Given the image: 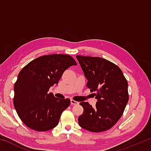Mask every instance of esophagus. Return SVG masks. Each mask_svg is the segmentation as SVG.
I'll use <instances>...</instances> for the list:
<instances>
[{
  "instance_id": "esophagus-1",
  "label": "esophagus",
  "mask_w": 151,
  "mask_h": 151,
  "mask_svg": "<svg viewBox=\"0 0 151 151\" xmlns=\"http://www.w3.org/2000/svg\"><path fill=\"white\" fill-rule=\"evenodd\" d=\"M70 104H73V105H75V104H78V102L75 101V100H73V99H71V100H70Z\"/></svg>"
}]
</instances>
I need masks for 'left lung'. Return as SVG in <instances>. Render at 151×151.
Wrapping results in <instances>:
<instances>
[{
	"instance_id": "1",
	"label": "left lung",
	"mask_w": 151,
	"mask_h": 151,
	"mask_svg": "<svg viewBox=\"0 0 151 151\" xmlns=\"http://www.w3.org/2000/svg\"><path fill=\"white\" fill-rule=\"evenodd\" d=\"M87 79L86 86L97 99L95 107L81 102L83 113L78 118L80 126L87 131L100 132L115 124L129 101L128 83L118 66L101 57L76 55Z\"/></svg>"
}]
</instances>
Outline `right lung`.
I'll use <instances>...</instances> for the list:
<instances>
[{
	"label": "right lung",
	"mask_w": 151,
	"mask_h": 151,
	"mask_svg": "<svg viewBox=\"0 0 151 151\" xmlns=\"http://www.w3.org/2000/svg\"><path fill=\"white\" fill-rule=\"evenodd\" d=\"M76 61L68 55H49L35 58L20 70L14 85L13 104L18 115L30 129L47 131L58 124L69 99H58L48 93L58 84L64 72Z\"/></svg>",
	"instance_id": "obj_1"
}]
</instances>
